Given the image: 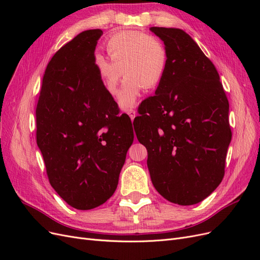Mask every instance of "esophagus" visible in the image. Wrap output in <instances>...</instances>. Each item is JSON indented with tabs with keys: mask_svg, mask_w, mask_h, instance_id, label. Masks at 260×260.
Here are the masks:
<instances>
[{
	"mask_svg": "<svg viewBox=\"0 0 260 260\" xmlns=\"http://www.w3.org/2000/svg\"><path fill=\"white\" fill-rule=\"evenodd\" d=\"M127 114H128V115H129V117L131 118V120H133V119H135L136 115H137V111H136L135 108H130V109H128Z\"/></svg>",
	"mask_w": 260,
	"mask_h": 260,
	"instance_id": "obj_1",
	"label": "esophagus"
}]
</instances>
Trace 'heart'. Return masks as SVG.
<instances>
[{
	"mask_svg": "<svg viewBox=\"0 0 260 260\" xmlns=\"http://www.w3.org/2000/svg\"><path fill=\"white\" fill-rule=\"evenodd\" d=\"M106 51L111 60L96 54L94 66L104 89L113 96L118 93L123 75L127 77L118 99L122 107L133 105L143 88H156L166 73L168 52L154 36L140 31L116 34L107 40Z\"/></svg>",
	"mask_w": 260,
	"mask_h": 260,
	"instance_id": "obj_1",
	"label": "heart"
}]
</instances>
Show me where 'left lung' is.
<instances>
[{"label": "left lung", "mask_w": 260, "mask_h": 260, "mask_svg": "<svg viewBox=\"0 0 260 260\" xmlns=\"http://www.w3.org/2000/svg\"><path fill=\"white\" fill-rule=\"evenodd\" d=\"M151 30L164 41L168 64L155 95L141 103L136 135L149 147L157 192L178 205H194L223 179L232 137L229 102L215 65L190 36L177 28Z\"/></svg>", "instance_id": "1"}]
</instances>
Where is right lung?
Listing matches in <instances>:
<instances>
[{
	"label": "right lung",
	"instance_id": "add662e5",
	"mask_svg": "<svg viewBox=\"0 0 260 260\" xmlns=\"http://www.w3.org/2000/svg\"><path fill=\"white\" fill-rule=\"evenodd\" d=\"M103 35L85 30L54 54L39 95L37 144L46 175L68 205L88 210L104 204L117 188L132 122L119 115L94 66V51Z\"/></svg>",
	"mask_w": 260,
	"mask_h": 260
}]
</instances>
